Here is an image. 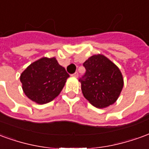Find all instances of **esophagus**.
<instances>
[{"instance_id": "1", "label": "esophagus", "mask_w": 149, "mask_h": 149, "mask_svg": "<svg viewBox=\"0 0 149 149\" xmlns=\"http://www.w3.org/2000/svg\"><path fill=\"white\" fill-rule=\"evenodd\" d=\"M78 72H74V73H73V74L72 75V77H78Z\"/></svg>"}]
</instances>
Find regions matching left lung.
Here are the masks:
<instances>
[{
    "label": "left lung",
    "instance_id": "left-lung-1",
    "mask_svg": "<svg viewBox=\"0 0 149 149\" xmlns=\"http://www.w3.org/2000/svg\"><path fill=\"white\" fill-rule=\"evenodd\" d=\"M83 65L86 72L79 81L84 97L100 109L115 103L124 86L118 67L103 55L92 56Z\"/></svg>",
    "mask_w": 149,
    "mask_h": 149
}]
</instances>
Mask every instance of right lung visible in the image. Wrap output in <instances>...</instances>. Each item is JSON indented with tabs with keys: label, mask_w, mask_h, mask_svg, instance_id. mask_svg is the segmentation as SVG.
Returning <instances> with one entry per match:
<instances>
[{
	"label": "right lung",
	"mask_w": 149,
	"mask_h": 149,
	"mask_svg": "<svg viewBox=\"0 0 149 149\" xmlns=\"http://www.w3.org/2000/svg\"><path fill=\"white\" fill-rule=\"evenodd\" d=\"M69 75L55 57H43L31 64L21 75L24 94L40 104L49 103L61 92Z\"/></svg>",
	"instance_id": "1"
}]
</instances>
